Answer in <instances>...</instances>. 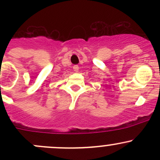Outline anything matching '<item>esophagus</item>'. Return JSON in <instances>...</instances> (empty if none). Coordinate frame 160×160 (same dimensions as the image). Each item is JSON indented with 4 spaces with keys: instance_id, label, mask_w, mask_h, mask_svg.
<instances>
[{
    "instance_id": "34e87169",
    "label": "esophagus",
    "mask_w": 160,
    "mask_h": 160,
    "mask_svg": "<svg viewBox=\"0 0 160 160\" xmlns=\"http://www.w3.org/2000/svg\"><path fill=\"white\" fill-rule=\"evenodd\" d=\"M73 70L75 71V72H78L79 70V67L77 65H75L73 66Z\"/></svg>"
}]
</instances>
